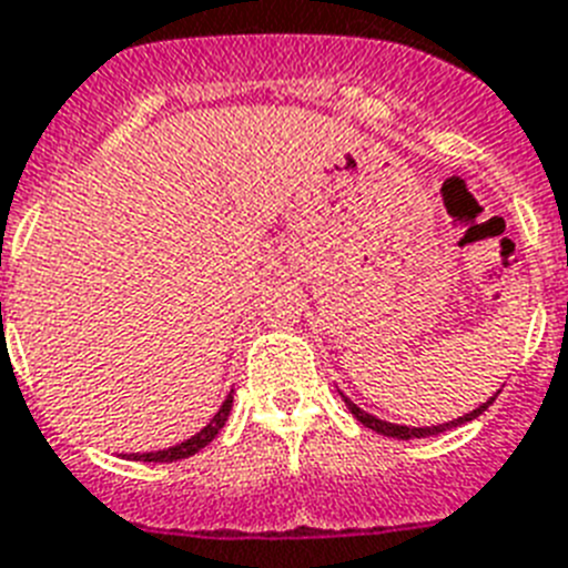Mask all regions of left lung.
Returning <instances> with one entry per match:
<instances>
[{
	"mask_svg": "<svg viewBox=\"0 0 568 568\" xmlns=\"http://www.w3.org/2000/svg\"><path fill=\"white\" fill-rule=\"evenodd\" d=\"M342 400H345V406L351 409V415H354V418H357L363 426H368V429H374V433H379V435H388V438H400V442H409V438H429V435H438V433H444V429H453V426L467 424V420L479 418L481 412H485L487 406L496 400V397H490L487 403H481L479 409H473L470 415H464V418L449 420V424H438V426H397V424H388V420H379V418H374V415H368V412H363L357 403H351L345 395H342Z\"/></svg>",
	"mask_w": 568,
	"mask_h": 568,
	"instance_id": "1",
	"label": "left lung"
}]
</instances>
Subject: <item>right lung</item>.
<instances>
[{
	"mask_svg": "<svg viewBox=\"0 0 568 568\" xmlns=\"http://www.w3.org/2000/svg\"><path fill=\"white\" fill-rule=\"evenodd\" d=\"M229 412H232V395H229L226 400H223V406H220L217 415H214V418L209 420V426H203L200 433L191 435L189 442L176 444V447L159 449V453H142V456H139V453H133V456H130V458H133V462H180V458L194 456V453H200V449H203L205 444L217 438V433H220V429H223V424H226V420H229Z\"/></svg>",
	"mask_w": 568,
	"mask_h": 568,
	"instance_id": "right-lung-1",
	"label": "right lung"
}]
</instances>
